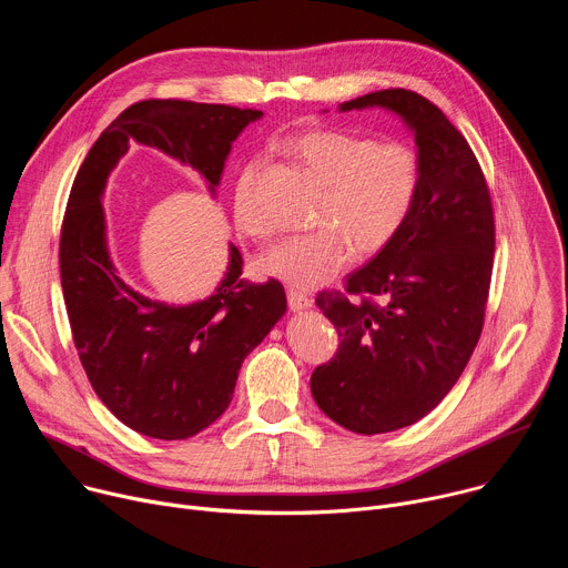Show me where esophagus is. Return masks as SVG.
Masks as SVG:
<instances>
[{
	"mask_svg": "<svg viewBox=\"0 0 568 568\" xmlns=\"http://www.w3.org/2000/svg\"><path fill=\"white\" fill-rule=\"evenodd\" d=\"M287 303H290L292 312H303V310L312 307V298L307 294H303V292H296V290L287 292Z\"/></svg>",
	"mask_w": 568,
	"mask_h": 568,
	"instance_id": "34e87169",
	"label": "esophagus"
}]
</instances>
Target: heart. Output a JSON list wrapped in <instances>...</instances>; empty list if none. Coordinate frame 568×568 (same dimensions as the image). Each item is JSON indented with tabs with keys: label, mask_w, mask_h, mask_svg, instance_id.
I'll list each match as a JSON object with an SVG mask.
<instances>
[{
	"label": "heart",
	"mask_w": 568,
	"mask_h": 568,
	"mask_svg": "<svg viewBox=\"0 0 568 568\" xmlns=\"http://www.w3.org/2000/svg\"><path fill=\"white\" fill-rule=\"evenodd\" d=\"M292 148L326 186L316 215L323 229L276 242L258 256L256 267L292 287L314 290L353 261V244L362 256H373L397 235L418 197L423 161L412 143L373 141L342 130L305 132ZM261 173V161L247 164L233 195L235 226L250 237L272 233L256 195Z\"/></svg>",
	"instance_id": "1"
}]
</instances>
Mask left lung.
<instances>
[{
	"instance_id": "left-lung-1",
	"label": "left lung",
	"mask_w": 568,
	"mask_h": 568,
	"mask_svg": "<svg viewBox=\"0 0 568 568\" xmlns=\"http://www.w3.org/2000/svg\"><path fill=\"white\" fill-rule=\"evenodd\" d=\"M384 108L414 132L420 191L397 235L316 305L342 337L310 379L318 409L373 436L425 418L458 382L483 331L495 258L490 191L465 136L425 97L382 90L339 105Z\"/></svg>"
}]
</instances>
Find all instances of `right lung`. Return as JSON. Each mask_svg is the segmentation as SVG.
Instances as JSON below:
<instances>
[{
  "label": "right lung",
  "mask_w": 568,
  "mask_h": 568,
  "mask_svg": "<svg viewBox=\"0 0 568 568\" xmlns=\"http://www.w3.org/2000/svg\"><path fill=\"white\" fill-rule=\"evenodd\" d=\"M263 112L191 101H141L112 121L80 166L60 233V283L73 344L92 388L130 429L184 440L229 407L245 357L287 310L278 281H242V256L215 292L186 305L154 301L116 272L103 191L130 141L156 148L197 171L211 195L231 143Z\"/></svg>",
  "instance_id": "1"
}]
</instances>
